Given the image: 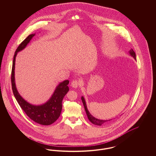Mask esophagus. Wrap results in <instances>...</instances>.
I'll return each mask as SVG.
<instances>
[{"label":"esophagus","instance_id":"34e87169","mask_svg":"<svg viewBox=\"0 0 156 156\" xmlns=\"http://www.w3.org/2000/svg\"><path fill=\"white\" fill-rule=\"evenodd\" d=\"M79 85V82L77 80H73L71 83V86L74 88H77Z\"/></svg>","mask_w":156,"mask_h":156}]
</instances>
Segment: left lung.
Here are the masks:
<instances>
[{"label":"left lung","instance_id":"8db88e82","mask_svg":"<svg viewBox=\"0 0 156 156\" xmlns=\"http://www.w3.org/2000/svg\"><path fill=\"white\" fill-rule=\"evenodd\" d=\"M130 54L131 55V56H132L134 58V59H136V54H135V52L131 48V50H130ZM82 101L83 102V106H84V108H85V111L87 113V115L88 116V118L89 119V121L94 124L95 125H97V126H101L102 124H105L106 122H108V121H111V119L110 120H101V119H97L95 118V117H94L92 115H90V113H89L88 109H87V105H86V103H85V100L84 99V98L82 97Z\"/></svg>","mask_w":156,"mask_h":156}]
</instances>
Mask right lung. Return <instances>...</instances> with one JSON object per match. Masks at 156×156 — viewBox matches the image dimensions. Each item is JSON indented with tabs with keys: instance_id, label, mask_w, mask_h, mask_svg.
Instances as JSON below:
<instances>
[{
	"instance_id": "right-lung-1",
	"label": "right lung",
	"mask_w": 156,
	"mask_h": 156,
	"mask_svg": "<svg viewBox=\"0 0 156 156\" xmlns=\"http://www.w3.org/2000/svg\"><path fill=\"white\" fill-rule=\"evenodd\" d=\"M34 36H35V34L29 35L19 45L16 50L11 71L12 89L18 103L27 116L37 123L44 126H48L55 122L61 115L62 108V100L69 90L68 87L67 86L69 83V81L67 80L59 83L50 100L44 105L40 106H35L29 104L20 95L15 84L14 69L16 57L17 53L26 47Z\"/></svg>"
}]
</instances>
